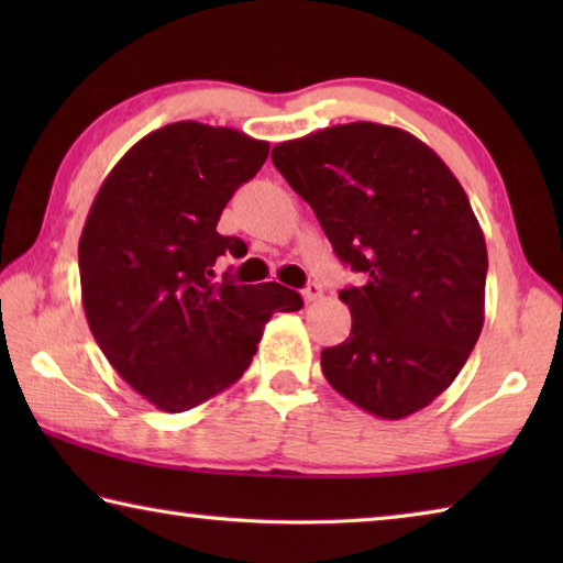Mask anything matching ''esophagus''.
Masks as SVG:
<instances>
[{
	"mask_svg": "<svg viewBox=\"0 0 563 563\" xmlns=\"http://www.w3.org/2000/svg\"><path fill=\"white\" fill-rule=\"evenodd\" d=\"M320 295H322L320 285H318V283H308V288L302 290V300H305V302H316V300L320 298Z\"/></svg>",
	"mask_w": 563,
	"mask_h": 563,
	"instance_id": "obj_1",
	"label": "esophagus"
}]
</instances>
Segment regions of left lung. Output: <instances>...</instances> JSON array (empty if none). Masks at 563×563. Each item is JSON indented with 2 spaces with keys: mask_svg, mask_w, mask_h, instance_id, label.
Instances as JSON below:
<instances>
[{
  "mask_svg": "<svg viewBox=\"0 0 563 563\" xmlns=\"http://www.w3.org/2000/svg\"><path fill=\"white\" fill-rule=\"evenodd\" d=\"M271 158L365 278L340 290L352 330L322 350V375L379 419L419 412L484 325L487 243L460 180L412 133L369 121L283 141Z\"/></svg>",
  "mask_w": 563,
  "mask_h": 563,
  "instance_id": "left-lung-1",
  "label": "left lung"
}]
</instances>
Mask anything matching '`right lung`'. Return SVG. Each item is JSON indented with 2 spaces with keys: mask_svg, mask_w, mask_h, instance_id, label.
Segmentation results:
<instances>
[{
  "mask_svg": "<svg viewBox=\"0 0 563 563\" xmlns=\"http://www.w3.org/2000/svg\"><path fill=\"white\" fill-rule=\"evenodd\" d=\"M268 141L178 121L133 144L103 180L79 241L81 302L111 367L164 412L223 393L251 365L273 312L302 298L280 283H213L241 238L216 231Z\"/></svg>",
  "mask_w": 563,
  "mask_h": 563,
  "instance_id": "obj_1",
  "label": "right lung"
}]
</instances>
